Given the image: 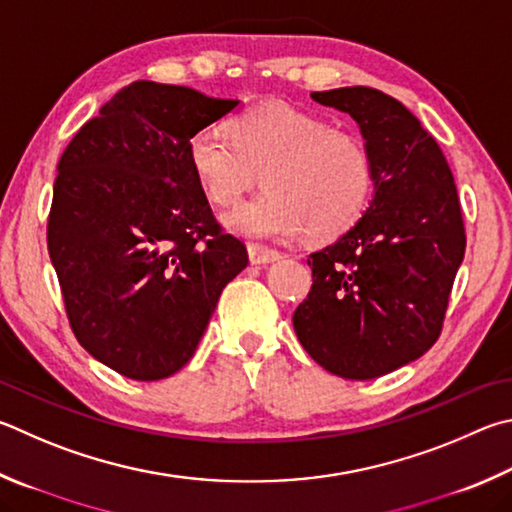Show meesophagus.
Wrapping results in <instances>:
<instances>
[{
	"instance_id": "obj_1",
	"label": "esophagus",
	"mask_w": 512,
	"mask_h": 512,
	"mask_svg": "<svg viewBox=\"0 0 512 512\" xmlns=\"http://www.w3.org/2000/svg\"><path fill=\"white\" fill-rule=\"evenodd\" d=\"M248 257H250V264H273V262H277V259H282V253H277V250H273V248L250 244Z\"/></svg>"
}]
</instances>
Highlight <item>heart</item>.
Segmentation results:
<instances>
[{"label":"heart","instance_id":"heart-1","mask_svg":"<svg viewBox=\"0 0 512 512\" xmlns=\"http://www.w3.org/2000/svg\"><path fill=\"white\" fill-rule=\"evenodd\" d=\"M188 163L201 192L230 206L264 174L268 192L224 217L248 237L293 239L311 228L333 239L362 217L374 190V165L358 134L282 102L250 107L230 136L201 129L188 141Z\"/></svg>","mask_w":512,"mask_h":512}]
</instances>
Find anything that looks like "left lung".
I'll use <instances>...</instances> for the list:
<instances>
[{
    "label": "left lung",
    "mask_w": 512,
    "mask_h": 512,
    "mask_svg": "<svg viewBox=\"0 0 512 512\" xmlns=\"http://www.w3.org/2000/svg\"><path fill=\"white\" fill-rule=\"evenodd\" d=\"M311 98L356 120L374 165V194L356 224L306 259L313 286L293 327L331 374L378 378L421 358L439 338L466 253L457 188L439 143L403 102L371 87Z\"/></svg>",
    "instance_id": "obj_1"
}]
</instances>
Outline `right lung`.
Instances as JSON below:
<instances>
[{
  "label": "right lung",
  "mask_w": 512,
  "mask_h": 512,
  "mask_svg": "<svg viewBox=\"0 0 512 512\" xmlns=\"http://www.w3.org/2000/svg\"><path fill=\"white\" fill-rule=\"evenodd\" d=\"M237 107L136 80L80 127L58 163L46 241L71 329L132 380L176 374L248 264L188 163L190 136Z\"/></svg>",
  "instance_id": "right-lung-1"
}]
</instances>
